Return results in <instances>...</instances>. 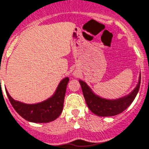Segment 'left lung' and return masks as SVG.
<instances>
[{
    "mask_svg": "<svg viewBox=\"0 0 149 149\" xmlns=\"http://www.w3.org/2000/svg\"><path fill=\"white\" fill-rule=\"evenodd\" d=\"M79 82L82 88L86 103L90 110L98 116H113L123 112L134 100L140 88L141 73L138 84L136 85L134 89L128 95L116 99H109L101 97L95 94L84 81L79 79Z\"/></svg>",
    "mask_w": 149,
    "mask_h": 149,
    "instance_id": "left-lung-1",
    "label": "left lung"
}]
</instances>
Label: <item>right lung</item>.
Returning a JSON list of instances; mask_svg holds the SVG:
<instances>
[{"label": "right lung", "instance_id": "right-lung-1", "mask_svg": "<svg viewBox=\"0 0 149 149\" xmlns=\"http://www.w3.org/2000/svg\"><path fill=\"white\" fill-rule=\"evenodd\" d=\"M69 81V77L63 78L51 97L35 104H26L16 101L11 97L7 89L5 91L11 105L22 117L32 123H49L56 120L62 113Z\"/></svg>", "mask_w": 149, "mask_h": 149}]
</instances>
